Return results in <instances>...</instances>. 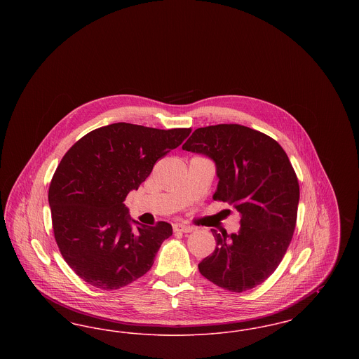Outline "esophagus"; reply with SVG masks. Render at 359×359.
<instances>
[{"label": "esophagus", "mask_w": 359, "mask_h": 359, "mask_svg": "<svg viewBox=\"0 0 359 359\" xmlns=\"http://www.w3.org/2000/svg\"><path fill=\"white\" fill-rule=\"evenodd\" d=\"M195 227L188 226V224H183V223H175L173 224V231H180V233H191L194 231Z\"/></svg>", "instance_id": "34e87169"}]
</instances>
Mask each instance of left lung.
<instances>
[{
  "label": "left lung",
  "instance_id": "8db88e82",
  "mask_svg": "<svg viewBox=\"0 0 359 359\" xmlns=\"http://www.w3.org/2000/svg\"><path fill=\"white\" fill-rule=\"evenodd\" d=\"M183 149L214 161V199L241 214L238 233L211 230L217 248L199 272L230 292L255 288L276 271L294 231L300 189L288 156L273 138L237 123L199 128Z\"/></svg>",
  "mask_w": 359,
  "mask_h": 359
}]
</instances>
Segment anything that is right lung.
Wrapping results in <instances>:
<instances>
[{"mask_svg":"<svg viewBox=\"0 0 359 359\" xmlns=\"http://www.w3.org/2000/svg\"><path fill=\"white\" fill-rule=\"evenodd\" d=\"M189 133L118 122L87 133L63 156L48 191L53 234L86 283L118 290L152 268L172 226L137 222L123 201Z\"/></svg>","mask_w":359,"mask_h":359,"instance_id":"right-lung-1","label":"right lung"}]
</instances>
